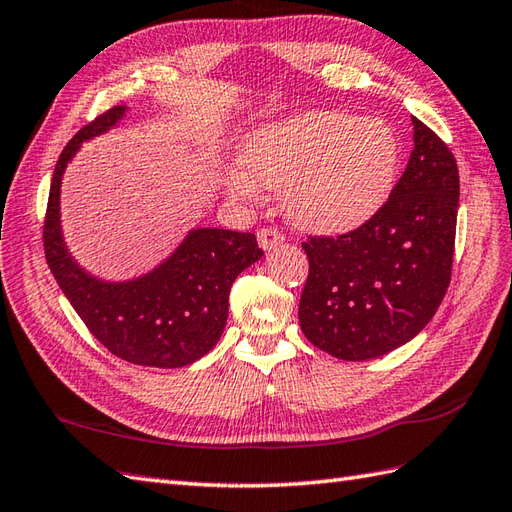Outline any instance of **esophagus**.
<instances>
[{"mask_svg": "<svg viewBox=\"0 0 512 512\" xmlns=\"http://www.w3.org/2000/svg\"><path fill=\"white\" fill-rule=\"evenodd\" d=\"M283 233L279 231V229H259L257 231V242H259V246L264 248V251H272V248H277L279 244H283Z\"/></svg>", "mask_w": 512, "mask_h": 512, "instance_id": "1", "label": "esophagus"}]
</instances>
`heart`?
I'll return each instance as SVG.
<instances>
[{"label": "heart", "instance_id": "obj_1", "mask_svg": "<svg viewBox=\"0 0 512 512\" xmlns=\"http://www.w3.org/2000/svg\"><path fill=\"white\" fill-rule=\"evenodd\" d=\"M233 187L285 189L292 218L316 231H349L384 205L399 165V139L382 120L314 111L257 128L244 141Z\"/></svg>", "mask_w": 512, "mask_h": 512}]
</instances>
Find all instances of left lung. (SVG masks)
<instances>
[{
	"label": "left lung",
	"instance_id": "obj_1",
	"mask_svg": "<svg viewBox=\"0 0 512 512\" xmlns=\"http://www.w3.org/2000/svg\"><path fill=\"white\" fill-rule=\"evenodd\" d=\"M414 150L388 200L358 229L307 235L299 323L338 360L386 355L430 323L449 288L460 178L454 154L417 117Z\"/></svg>",
	"mask_w": 512,
	"mask_h": 512
}]
</instances>
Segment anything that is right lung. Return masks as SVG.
I'll use <instances>...</instances> for the list:
<instances>
[{
  "instance_id": "1",
  "label": "right lung",
  "mask_w": 512,
  "mask_h": 512,
  "mask_svg": "<svg viewBox=\"0 0 512 512\" xmlns=\"http://www.w3.org/2000/svg\"><path fill=\"white\" fill-rule=\"evenodd\" d=\"M124 111L126 106H113L82 126L58 157L43 222L45 261L82 323L117 358L139 366H187L216 347L227 325L231 285L264 251L253 233L196 229L146 277L106 283L78 268L61 235V178L82 141L115 126Z\"/></svg>"
}]
</instances>
